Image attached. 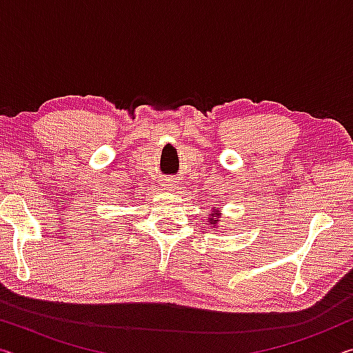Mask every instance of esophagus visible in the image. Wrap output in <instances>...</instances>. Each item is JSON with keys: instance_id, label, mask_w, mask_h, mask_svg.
Returning <instances> with one entry per match:
<instances>
[{"instance_id": "34e87169", "label": "esophagus", "mask_w": 353, "mask_h": 353, "mask_svg": "<svg viewBox=\"0 0 353 353\" xmlns=\"http://www.w3.org/2000/svg\"><path fill=\"white\" fill-rule=\"evenodd\" d=\"M162 187H163L165 190L172 191V190H176V183H174V181H172V179H163Z\"/></svg>"}]
</instances>
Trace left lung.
Here are the masks:
<instances>
[{
  "mask_svg": "<svg viewBox=\"0 0 353 353\" xmlns=\"http://www.w3.org/2000/svg\"><path fill=\"white\" fill-rule=\"evenodd\" d=\"M219 218V213H218V207H213V212L210 213V218H208V223L213 224V227L218 224V219Z\"/></svg>",
  "mask_w": 353,
  "mask_h": 353,
  "instance_id": "1",
  "label": "left lung"
}]
</instances>
